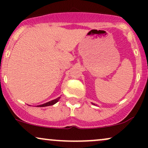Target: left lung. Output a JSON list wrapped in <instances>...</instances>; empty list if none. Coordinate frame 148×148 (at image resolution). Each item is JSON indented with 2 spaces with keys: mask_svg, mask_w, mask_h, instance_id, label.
Segmentation results:
<instances>
[{
  "mask_svg": "<svg viewBox=\"0 0 148 148\" xmlns=\"http://www.w3.org/2000/svg\"><path fill=\"white\" fill-rule=\"evenodd\" d=\"M59 99H60V98L58 97V98H57V99H54V100H52V101H49V102H47V103H44V104H42V105H39V106H39V107H45V106H51V105H53L54 103H57Z\"/></svg>",
  "mask_w": 148,
  "mask_h": 148,
  "instance_id": "8db88e82",
  "label": "left lung"
}]
</instances>
